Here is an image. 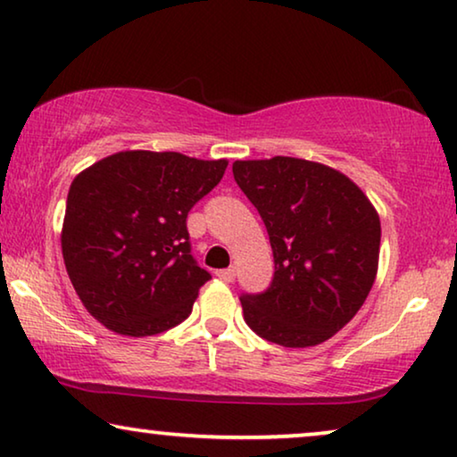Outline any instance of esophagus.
<instances>
[{"label":"esophagus","instance_id":"34e87169","mask_svg":"<svg viewBox=\"0 0 457 457\" xmlns=\"http://www.w3.org/2000/svg\"><path fill=\"white\" fill-rule=\"evenodd\" d=\"M216 277L224 280V283H233V280H235V268H224V270H218Z\"/></svg>","mask_w":457,"mask_h":457}]
</instances>
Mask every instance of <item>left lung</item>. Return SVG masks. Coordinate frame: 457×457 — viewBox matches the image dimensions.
Returning <instances> with one entry per match:
<instances>
[{
	"mask_svg": "<svg viewBox=\"0 0 457 457\" xmlns=\"http://www.w3.org/2000/svg\"><path fill=\"white\" fill-rule=\"evenodd\" d=\"M233 174L258 208L274 255L272 285L241 297L245 322L277 345H320L358 314L372 289L378 212L352 179L318 162L237 160Z\"/></svg>",
	"mask_w": 457,
	"mask_h": 457,
	"instance_id": "obj_1",
	"label": "left lung"
}]
</instances>
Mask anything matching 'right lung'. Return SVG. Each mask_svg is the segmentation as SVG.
Instances as JSON below:
<instances>
[{
  "label": "right lung",
  "instance_id": "obj_1",
  "mask_svg": "<svg viewBox=\"0 0 457 457\" xmlns=\"http://www.w3.org/2000/svg\"><path fill=\"white\" fill-rule=\"evenodd\" d=\"M227 160L130 149L77 174L62 255L87 312L105 328L152 337L191 314L212 278L191 255L187 214L220 183Z\"/></svg>",
  "mask_w": 457,
  "mask_h": 457
}]
</instances>
